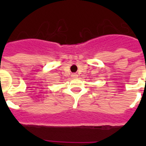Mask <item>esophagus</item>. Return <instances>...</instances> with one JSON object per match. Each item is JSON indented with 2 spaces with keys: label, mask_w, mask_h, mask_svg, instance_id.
<instances>
[{
  "label": "esophagus",
  "mask_w": 146,
  "mask_h": 146,
  "mask_svg": "<svg viewBox=\"0 0 146 146\" xmlns=\"http://www.w3.org/2000/svg\"><path fill=\"white\" fill-rule=\"evenodd\" d=\"M72 76H73V77H76V76H77V75H76V74H73V75H72Z\"/></svg>",
  "instance_id": "34e87169"
}]
</instances>
